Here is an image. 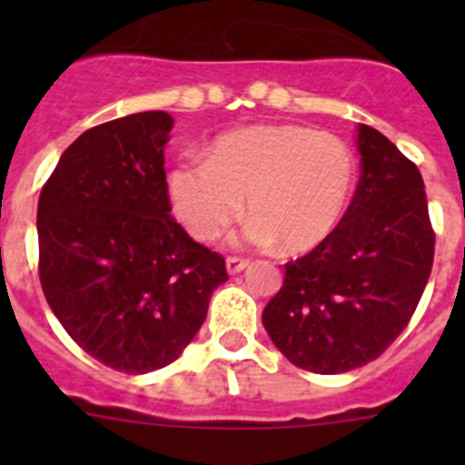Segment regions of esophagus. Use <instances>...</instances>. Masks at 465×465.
<instances>
[{
	"mask_svg": "<svg viewBox=\"0 0 465 465\" xmlns=\"http://www.w3.org/2000/svg\"><path fill=\"white\" fill-rule=\"evenodd\" d=\"M246 268H249V261H244V258H228V261H225V270H228V274H240L244 272Z\"/></svg>",
	"mask_w": 465,
	"mask_h": 465,
	"instance_id": "34e87169",
	"label": "esophagus"
}]
</instances>
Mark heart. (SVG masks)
Returning a JSON list of instances; mask_svg holds the SVG:
<instances>
[{
  "label": "heart",
  "mask_w": 465,
  "mask_h": 465,
  "mask_svg": "<svg viewBox=\"0 0 465 465\" xmlns=\"http://www.w3.org/2000/svg\"><path fill=\"white\" fill-rule=\"evenodd\" d=\"M359 160L344 139L302 125H249L221 134L204 160H182L167 174L172 212L188 235L212 242L240 219L244 240L314 252L347 216Z\"/></svg>",
  "instance_id": "1"
}]
</instances>
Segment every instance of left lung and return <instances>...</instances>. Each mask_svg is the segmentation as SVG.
<instances>
[{
    "instance_id": "8db88e82",
    "label": "left lung",
    "mask_w": 465,
    "mask_h": 465,
    "mask_svg": "<svg viewBox=\"0 0 465 465\" xmlns=\"http://www.w3.org/2000/svg\"><path fill=\"white\" fill-rule=\"evenodd\" d=\"M361 179L331 240L286 262L262 326L293 365L338 375L371 363L408 326L433 268V228L417 165L359 123Z\"/></svg>"
}]
</instances>
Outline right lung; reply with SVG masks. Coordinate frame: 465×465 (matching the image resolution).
Listing matches in <instances>:
<instances>
[{
    "mask_svg": "<svg viewBox=\"0 0 465 465\" xmlns=\"http://www.w3.org/2000/svg\"><path fill=\"white\" fill-rule=\"evenodd\" d=\"M174 118L142 111L90 127L39 195L41 289L69 338L127 375L170 365L228 282L225 261L170 216Z\"/></svg>",
    "mask_w": 465,
    "mask_h": 465,
    "instance_id": "add662e5",
    "label": "right lung"
}]
</instances>
